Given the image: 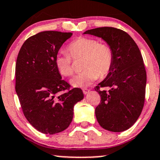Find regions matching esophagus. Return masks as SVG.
Returning a JSON list of instances; mask_svg holds the SVG:
<instances>
[{
	"label": "esophagus",
	"instance_id": "1",
	"mask_svg": "<svg viewBox=\"0 0 160 160\" xmlns=\"http://www.w3.org/2000/svg\"><path fill=\"white\" fill-rule=\"evenodd\" d=\"M82 91H83V93H84V94H87L89 92V89H87V88H84V89H82Z\"/></svg>",
	"mask_w": 160,
	"mask_h": 160
}]
</instances>
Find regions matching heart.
<instances>
[{"instance_id":"obj_1","label":"heart","mask_w":160,"mask_h":160,"mask_svg":"<svg viewBox=\"0 0 160 160\" xmlns=\"http://www.w3.org/2000/svg\"><path fill=\"white\" fill-rule=\"evenodd\" d=\"M68 54L58 52L55 57V65L60 74L70 76L73 74V59L83 58L82 73L71 80L75 87H88L99 77L105 78L112 69L113 52L107 44L100 43L96 39L79 37L67 47Z\"/></svg>"}]
</instances>
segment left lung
I'll list each match as a JSON object with an SVG mask.
<instances>
[{"mask_svg": "<svg viewBox=\"0 0 160 160\" xmlns=\"http://www.w3.org/2000/svg\"><path fill=\"white\" fill-rule=\"evenodd\" d=\"M84 34L101 38L113 52L110 72L94 88L101 97L95 109L97 121L108 131H126L138 120L144 105L147 73L139 48L128 34L114 27H99ZM105 87L108 91L100 89Z\"/></svg>", "mask_w": 160, "mask_h": 160, "instance_id": "1", "label": "left lung"}]
</instances>
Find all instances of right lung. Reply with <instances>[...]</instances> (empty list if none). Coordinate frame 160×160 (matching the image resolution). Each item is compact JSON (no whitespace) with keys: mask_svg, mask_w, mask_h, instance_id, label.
<instances>
[{"mask_svg":"<svg viewBox=\"0 0 160 160\" xmlns=\"http://www.w3.org/2000/svg\"><path fill=\"white\" fill-rule=\"evenodd\" d=\"M71 35L40 32L27 39L18 54L16 92L25 118L42 133L55 134L68 128L75 104L84 98L82 89H70V84L61 79L55 65V55Z\"/></svg>","mask_w":160,"mask_h":160,"instance_id":"obj_1","label":"right lung"}]
</instances>
